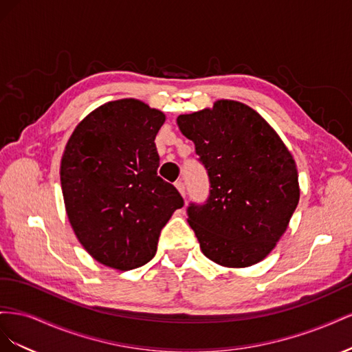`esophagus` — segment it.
Instances as JSON below:
<instances>
[{
  "mask_svg": "<svg viewBox=\"0 0 352 352\" xmlns=\"http://www.w3.org/2000/svg\"><path fill=\"white\" fill-rule=\"evenodd\" d=\"M175 186H176V189L179 190V194L182 195V197H185V185H184L182 180H177V182L175 184Z\"/></svg>",
  "mask_w": 352,
  "mask_h": 352,
  "instance_id": "esophagus-1",
  "label": "esophagus"
}]
</instances>
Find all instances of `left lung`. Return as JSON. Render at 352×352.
<instances>
[{"instance_id": "8db88e82", "label": "left lung", "mask_w": 352, "mask_h": 352, "mask_svg": "<svg viewBox=\"0 0 352 352\" xmlns=\"http://www.w3.org/2000/svg\"><path fill=\"white\" fill-rule=\"evenodd\" d=\"M210 177L204 206L188 223L207 258L223 267H250L274 250L300 201L294 155L250 105L217 100L177 117Z\"/></svg>"}]
</instances>
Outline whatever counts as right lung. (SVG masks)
Here are the masks:
<instances>
[{
	"label": "right lung",
	"instance_id": "right-lung-1",
	"mask_svg": "<svg viewBox=\"0 0 352 352\" xmlns=\"http://www.w3.org/2000/svg\"><path fill=\"white\" fill-rule=\"evenodd\" d=\"M166 114L136 98L109 101L74 127L60 164L72 229L94 260L126 272L157 251L160 232L184 207L157 176L155 136Z\"/></svg>",
	"mask_w": 352,
	"mask_h": 352
}]
</instances>
